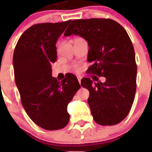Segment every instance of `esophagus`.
Listing matches in <instances>:
<instances>
[{"label":"esophagus","instance_id":"obj_1","mask_svg":"<svg viewBox=\"0 0 152 152\" xmlns=\"http://www.w3.org/2000/svg\"><path fill=\"white\" fill-rule=\"evenodd\" d=\"M77 80H78V81H79V83H80V80H81V77H80V76H77Z\"/></svg>","mask_w":152,"mask_h":152}]
</instances>
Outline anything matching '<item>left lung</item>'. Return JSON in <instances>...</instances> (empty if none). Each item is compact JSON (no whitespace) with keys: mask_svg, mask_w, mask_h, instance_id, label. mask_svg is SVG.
Listing matches in <instances>:
<instances>
[{"mask_svg":"<svg viewBox=\"0 0 152 152\" xmlns=\"http://www.w3.org/2000/svg\"><path fill=\"white\" fill-rule=\"evenodd\" d=\"M72 34L88 42V61L92 65L88 72L106 77L104 83L93 84L89 77L80 82L90 92L88 102L93 118L101 126L118 124L129 113L136 91L135 51L128 33L111 19L91 18L72 21L64 36Z\"/></svg>","mask_w":152,"mask_h":152,"instance_id":"left-lung-1","label":"left lung"}]
</instances>
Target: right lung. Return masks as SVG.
<instances>
[{
	"label": "right lung",
	"instance_id": "obj_1",
	"mask_svg": "<svg viewBox=\"0 0 152 152\" xmlns=\"http://www.w3.org/2000/svg\"><path fill=\"white\" fill-rule=\"evenodd\" d=\"M71 21L30 26L20 37L13 52L14 77L23 107L37 126L46 130L67 126L68 104L80 88L72 74L61 82L52 76L56 42Z\"/></svg>",
	"mask_w": 152,
	"mask_h": 152
}]
</instances>
